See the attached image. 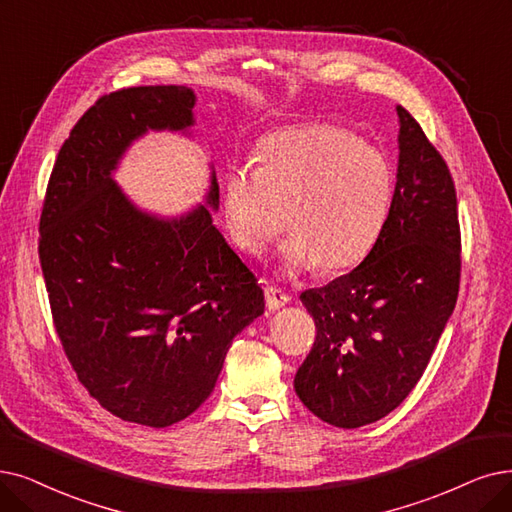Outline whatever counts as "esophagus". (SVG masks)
Returning <instances> with one entry per match:
<instances>
[{"label":"esophagus","instance_id":"34e87169","mask_svg":"<svg viewBox=\"0 0 512 512\" xmlns=\"http://www.w3.org/2000/svg\"><path fill=\"white\" fill-rule=\"evenodd\" d=\"M264 298H267V309L269 311H277V309H281V306L290 302V294L275 288V285H267V288H264Z\"/></svg>","mask_w":512,"mask_h":512}]
</instances>
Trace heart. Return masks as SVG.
Masks as SVG:
<instances>
[{"label": "heart", "instance_id": "heart-1", "mask_svg": "<svg viewBox=\"0 0 512 512\" xmlns=\"http://www.w3.org/2000/svg\"><path fill=\"white\" fill-rule=\"evenodd\" d=\"M256 163H237L224 178V224L239 250H267L285 212L288 273L349 269L374 248L395 189L382 151L340 126L309 124L262 138Z\"/></svg>", "mask_w": 512, "mask_h": 512}]
</instances>
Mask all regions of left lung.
<instances>
[{
  "label": "left lung",
  "mask_w": 512,
  "mask_h": 512,
  "mask_svg": "<svg viewBox=\"0 0 512 512\" xmlns=\"http://www.w3.org/2000/svg\"><path fill=\"white\" fill-rule=\"evenodd\" d=\"M399 115L391 212L357 269L300 294L315 342L294 388L340 428L391 414L422 378L460 288V224L452 174L418 121Z\"/></svg>",
  "instance_id": "obj_1"
}]
</instances>
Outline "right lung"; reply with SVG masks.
<instances>
[{
  "instance_id": "right-lung-1",
  "label": "right lung",
  "mask_w": 512,
  "mask_h": 512,
  "mask_svg": "<svg viewBox=\"0 0 512 512\" xmlns=\"http://www.w3.org/2000/svg\"><path fill=\"white\" fill-rule=\"evenodd\" d=\"M185 86L98 98L60 147L39 218V262L56 334L79 382L113 416L166 428L210 397L233 338L264 294L209 209L138 210L111 178L132 140L193 126Z\"/></svg>"
}]
</instances>
